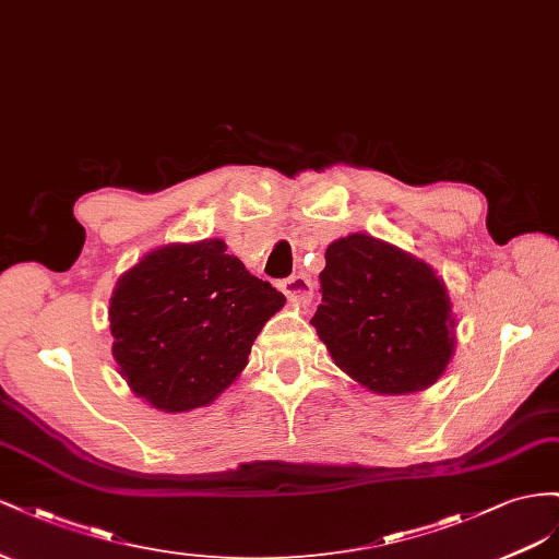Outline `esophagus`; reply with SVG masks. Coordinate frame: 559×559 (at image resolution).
Returning a JSON list of instances; mask_svg holds the SVG:
<instances>
[{
  "label": "esophagus",
  "instance_id": "obj_1",
  "mask_svg": "<svg viewBox=\"0 0 559 559\" xmlns=\"http://www.w3.org/2000/svg\"><path fill=\"white\" fill-rule=\"evenodd\" d=\"M281 290L293 305L305 307L313 299V283L307 276H290L288 281L281 283Z\"/></svg>",
  "mask_w": 559,
  "mask_h": 559
}]
</instances>
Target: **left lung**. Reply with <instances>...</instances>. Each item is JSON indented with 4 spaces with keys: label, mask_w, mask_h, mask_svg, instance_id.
<instances>
[{
    "label": "left lung",
    "mask_w": 559,
    "mask_h": 559,
    "mask_svg": "<svg viewBox=\"0 0 559 559\" xmlns=\"http://www.w3.org/2000/svg\"><path fill=\"white\" fill-rule=\"evenodd\" d=\"M323 305L311 318L340 370L379 395L426 391L448 370L456 316L433 266L370 234L325 250Z\"/></svg>",
    "instance_id": "left-lung-1"
}]
</instances>
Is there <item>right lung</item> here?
<instances>
[{"mask_svg": "<svg viewBox=\"0 0 559 559\" xmlns=\"http://www.w3.org/2000/svg\"><path fill=\"white\" fill-rule=\"evenodd\" d=\"M285 297L222 238L150 250L109 297L111 356L129 389L175 414L211 405L243 372Z\"/></svg>", "mask_w": 559, "mask_h": 559, "instance_id": "add662e5", "label": "right lung"}]
</instances>
